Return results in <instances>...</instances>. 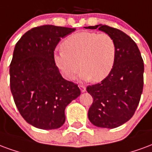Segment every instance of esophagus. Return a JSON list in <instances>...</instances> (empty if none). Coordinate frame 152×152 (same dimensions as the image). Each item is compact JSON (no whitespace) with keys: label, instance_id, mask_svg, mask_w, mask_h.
Returning <instances> with one entry per match:
<instances>
[{"label":"esophagus","instance_id":"1","mask_svg":"<svg viewBox=\"0 0 152 152\" xmlns=\"http://www.w3.org/2000/svg\"><path fill=\"white\" fill-rule=\"evenodd\" d=\"M79 88H80L82 92H85V91H86V87L83 86V85H80V86H79Z\"/></svg>","mask_w":152,"mask_h":152}]
</instances>
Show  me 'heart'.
Wrapping results in <instances>:
<instances>
[{"instance_id": "heart-1", "label": "heart", "mask_w": 152, "mask_h": 152, "mask_svg": "<svg viewBox=\"0 0 152 152\" xmlns=\"http://www.w3.org/2000/svg\"><path fill=\"white\" fill-rule=\"evenodd\" d=\"M61 48L62 51L54 55V61L69 80L75 78L80 66V78L100 82L115 65L117 45L107 33L77 32L65 39Z\"/></svg>"}]
</instances>
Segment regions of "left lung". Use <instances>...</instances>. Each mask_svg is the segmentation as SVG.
I'll return each mask as SVG.
<instances>
[{"label":"left lung","instance_id":"left-lung-1","mask_svg":"<svg viewBox=\"0 0 152 152\" xmlns=\"http://www.w3.org/2000/svg\"><path fill=\"white\" fill-rule=\"evenodd\" d=\"M107 33L117 45V56L111 73L101 83L88 86L93 98L88 118L94 126L113 129L134 116L143 88L144 64L137 44L126 33L106 25L85 27Z\"/></svg>","mask_w":152,"mask_h":152}]
</instances>
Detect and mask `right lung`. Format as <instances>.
Instances as JSON below:
<instances>
[{
	"label": "right lung",
	"instance_id": "1",
	"mask_svg": "<svg viewBox=\"0 0 152 152\" xmlns=\"http://www.w3.org/2000/svg\"><path fill=\"white\" fill-rule=\"evenodd\" d=\"M75 28L53 25L34 27L15 45L10 65V90L26 122L42 129H58L65 123L66 106L81 91L65 80L54 61L61 39Z\"/></svg>",
	"mask_w": 152,
	"mask_h": 152
}]
</instances>
